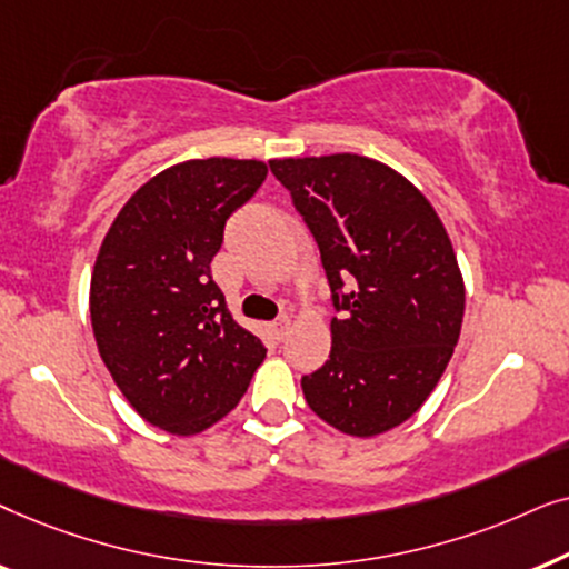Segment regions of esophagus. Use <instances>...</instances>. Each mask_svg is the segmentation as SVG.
Here are the masks:
<instances>
[{"instance_id":"esophagus-1","label":"esophagus","mask_w":569,"mask_h":569,"mask_svg":"<svg viewBox=\"0 0 569 569\" xmlns=\"http://www.w3.org/2000/svg\"><path fill=\"white\" fill-rule=\"evenodd\" d=\"M271 329H274V333L279 339H284L287 333H290V329H292V318L290 316H282V318H277L274 323H271Z\"/></svg>"}]
</instances>
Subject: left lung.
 <instances>
[{"label": "left lung", "mask_w": 569, "mask_h": 569, "mask_svg": "<svg viewBox=\"0 0 569 569\" xmlns=\"http://www.w3.org/2000/svg\"><path fill=\"white\" fill-rule=\"evenodd\" d=\"M313 232L339 318L331 355L300 386L323 422L355 438L415 415L448 368L463 277L425 193L362 154L269 160Z\"/></svg>", "instance_id": "obj_1"}]
</instances>
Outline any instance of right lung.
<instances>
[{
    "mask_svg": "<svg viewBox=\"0 0 569 569\" xmlns=\"http://www.w3.org/2000/svg\"><path fill=\"white\" fill-rule=\"evenodd\" d=\"M267 173L261 160L178 162L131 193L100 243L90 279L98 352L137 415L178 438L230 415L267 357L209 269L228 217Z\"/></svg>",
    "mask_w": 569,
    "mask_h": 569,
    "instance_id": "obj_1",
    "label": "right lung"
}]
</instances>
